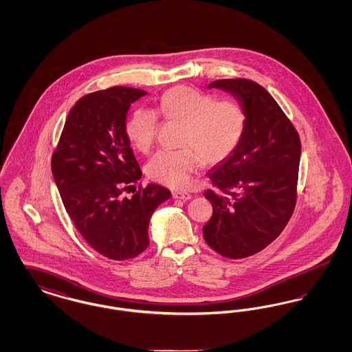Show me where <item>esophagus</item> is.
I'll return each instance as SVG.
<instances>
[{"mask_svg": "<svg viewBox=\"0 0 352 352\" xmlns=\"http://www.w3.org/2000/svg\"><path fill=\"white\" fill-rule=\"evenodd\" d=\"M173 198L174 199H182V201H188L191 195L186 191H173Z\"/></svg>", "mask_w": 352, "mask_h": 352, "instance_id": "obj_1", "label": "esophagus"}]
</instances>
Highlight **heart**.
<instances>
[{"label": "heart", "mask_w": 352, "mask_h": 352, "mask_svg": "<svg viewBox=\"0 0 352 352\" xmlns=\"http://www.w3.org/2000/svg\"><path fill=\"white\" fill-rule=\"evenodd\" d=\"M160 113L184 124L179 151H158L146 165L149 178L171 188H184L191 175L204 164H218L239 146L245 129V112L237 101L220 99L187 85L164 92ZM126 137L134 149L149 153L157 137L158 113L149 108L135 109L126 124Z\"/></svg>", "instance_id": "obj_1"}]
</instances>
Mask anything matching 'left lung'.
<instances>
[{
    "mask_svg": "<svg viewBox=\"0 0 352 352\" xmlns=\"http://www.w3.org/2000/svg\"><path fill=\"white\" fill-rule=\"evenodd\" d=\"M208 88L230 92L245 112V129L234 153L208 171L215 188L204 197L212 217L206 243L228 258H244L278 237L297 203L301 140L292 121L260 84L236 78Z\"/></svg>",
    "mask_w": 352,
    "mask_h": 352,
    "instance_id": "1",
    "label": "left lung"
}]
</instances>
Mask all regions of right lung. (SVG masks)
<instances>
[{"instance_id":"obj_1","label":"right lung","mask_w":352,"mask_h":352,"mask_svg":"<svg viewBox=\"0 0 352 352\" xmlns=\"http://www.w3.org/2000/svg\"><path fill=\"white\" fill-rule=\"evenodd\" d=\"M146 92L112 87L88 94L68 113L51 170L68 217L84 240L107 258H133L149 245L155 208L171 197L160 184L122 192L142 175L126 137L132 102Z\"/></svg>"}]
</instances>
